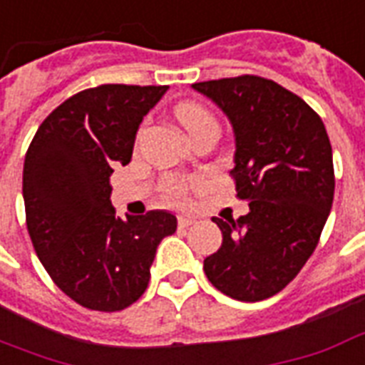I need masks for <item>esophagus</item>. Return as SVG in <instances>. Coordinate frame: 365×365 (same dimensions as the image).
I'll use <instances>...</instances> for the list:
<instances>
[{
    "instance_id": "obj_1",
    "label": "esophagus",
    "mask_w": 365,
    "mask_h": 365,
    "mask_svg": "<svg viewBox=\"0 0 365 365\" xmlns=\"http://www.w3.org/2000/svg\"><path fill=\"white\" fill-rule=\"evenodd\" d=\"M193 222H195V217H190V215L178 217V226H180V228H187V226H191Z\"/></svg>"
}]
</instances>
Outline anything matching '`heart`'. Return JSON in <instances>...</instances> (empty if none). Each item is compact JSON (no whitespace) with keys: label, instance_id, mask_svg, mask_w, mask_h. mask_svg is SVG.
<instances>
[{"label":"heart","instance_id":"b5f03b06","mask_svg":"<svg viewBox=\"0 0 365 365\" xmlns=\"http://www.w3.org/2000/svg\"><path fill=\"white\" fill-rule=\"evenodd\" d=\"M175 118L182 123V128L187 131L190 137L195 131H199V129L209 128V125H217L215 115L210 114L205 106L197 104V102H182V104H178L175 106ZM191 185H193V182H190V180L172 178V180L164 183V197L168 201H174V203L175 201H183Z\"/></svg>","mask_w":365,"mask_h":365}]
</instances>
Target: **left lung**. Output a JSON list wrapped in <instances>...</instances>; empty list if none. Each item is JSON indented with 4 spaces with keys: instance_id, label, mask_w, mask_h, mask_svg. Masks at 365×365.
Wrapping results in <instances>:
<instances>
[{
    "instance_id": "obj_1",
    "label": "left lung",
    "mask_w": 365,
    "mask_h": 365,
    "mask_svg": "<svg viewBox=\"0 0 365 365\" xmlns=\"http://www.w3.org/2000/svg\"><path fill=\"white\" fill-rule=\"evenodd\" d=\"M234 129L240 199L250 212L215 217L222 245L205 259L210 284L240 302L279 294L317 247L333 207V148L323 121L274 81L242 75L193 85Z\"/></svg>"
}]
</instances>
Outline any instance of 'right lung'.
Listing matches in <instances>:
<instances>
[{"instance_id": "1", "label": "right lung", "mask_w": 365, "mask_h": 365, "mask_svg": "<svg viewBox=\"0 0 365 365\" xmlns=\"http://www.w3.org/2000/svg\"><path fill=\"white\" fill-rule=\"evenodd\" d=\"M168 86L100 85L59 104L24 156L26 228L42 265L77 304L120 312L141 298L156 247L178 228L168 210L121 220L114 166L131 160L143 118Z\"/></svg>"}]
</instances>
